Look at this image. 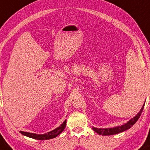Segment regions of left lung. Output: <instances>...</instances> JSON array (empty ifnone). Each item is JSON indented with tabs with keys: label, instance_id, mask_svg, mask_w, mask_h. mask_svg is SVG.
<instances>
[{
	"label": "left lung",
	"instance_id": "left-lung-1",
	"mask_svg": "<svg viewBox=\"0 0 150 150\" xmlns=\"http://www.w3.org/2000/svg\"><path fill=\"white\" fill-rule=\"evenodd\" d=\"M144 105H143L142 108H141L140 111L138 112L137 115L135 117H134L133 118L131 119L130 120H129L127 123L125 124V125H122L121 126H117V127H112V128H96V127H93V129L96 132H97L98 134H100V135H112V134H118L120 132H124V131L127 130L130 128L132 125L137 122V120L139 119V116H140L141 113H142L143 108H144Z\"/></svg>",
	"mask_w": 150,
	"mask_h": 150
}]
</instances>
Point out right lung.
Listing matches in <instances>:
<instances>
[{
  "mask_svg": "<svg viewBox=\"0 0 150 150\" xmlns=\"http://www.w3.org/2000/svg\"><path fill=\"white\" fill-rule=\"evenodd\" d=\"M67 121L65 120L63 123L59 127H58L57 128L54 129V130L50 131V132H47V133H45L43 134H34V133H30V132H22L21 131V134H23V135L27 136V137H31V138L35 139H40V140H45V139H52L56 137L57 135H59L62 131L64 130L66 127Z\"/></svg>",
  "mask_w": 150,
  "mask_h": 150,
  "instance_id": "right-lung-1",
  "label": "right lung"
}]
</instances>
